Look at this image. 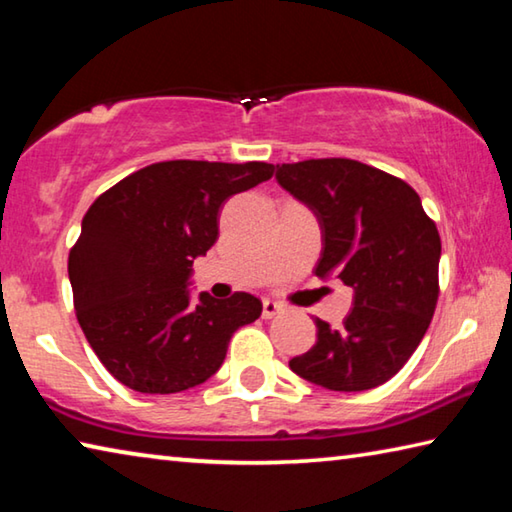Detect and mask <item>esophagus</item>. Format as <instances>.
<instances>
[{"mask_svg": "<svg viewBox=\"0 0 512 512\" xmlns=\"http://www.w3.org/2000/svg\"><path fill=\"white\" fill-rule=\"evenodd\" d=\"M280 311H282L280 302L268 300V298L262 302V316H264V318H275L277 314H280Z\"/></svg>", "mask_w": 512, "mask_h": 512, "instance_id": "obj_1", "label": "esophagus"}]
</instances>
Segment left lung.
Instances as JSON below:
<instances>
[{"instance_id": "1", "label": "left lung", "mask_w": 512, "mask_h": 512, "mask_svg": "<svg viewBox=\"0 0 512 512\" xmlns=\"http://www.w3.org/2000/svg\"><path fill=\"white\" fill-rule=\"evenodd\" d=\"M280 187L316 214L318 277L354 289L341 329L316 318V345L289 368L329 391H368L400 372L438 302L440 235L404 180L348 158L277 164Z\"/></svg>"}]
</instances>
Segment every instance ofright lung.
<instances>
[{
  "mask_svg": "<svg viewBox=\"0 0 512 512\" xmlns=\"http://www.w3.org/2000/svg\"><path fill=\"white\" fill-rule=\"evenodd\" d=\"M271 176L266 162H155L90 205L67 271L85 339L121 384L151 395L203 384L232 334L262 314L250 293L192 300L187 287L219 239L223 203Z\"/></svg>",
  "mask_w": 512,
  "mask_h": 512,
  "instance_id": "add662e5",
  "label": "right lung"
}]
</instances>
